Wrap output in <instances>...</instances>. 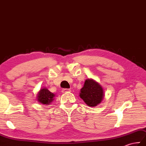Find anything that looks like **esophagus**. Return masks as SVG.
<instances>
[{"label": "esophagus", "mask_w": 146, "mask_h": 146, "mask_svg": "<svg viewBox=\"0 0 146 146\" xmlns=\"http://www.w3.org/2000/svg\"><path fill=\"white\" fill-rule=\"evenodd\" d=\"M70 89H63L62 90V92L63 93H66V92H70Z\"/></svg>", "instance_id": "esophagus-1"}]
</instances>
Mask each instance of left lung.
<instances>
[{
  "label": "left lung",
  "instance_id": "8db88e82",
  "mask_svg": "<svg viewBox=\"0 0 146 146\" xmlns=\"http://www.w3.org/2000/svg\"><path fill=\"white\" fill-rule=\"evenodd\" d=\"M80 97L87 106L95 107L103 99V89L95 80L88 79L80 90Z\"/></svg>",
  "mask_w": 146,
  "mask_h": 146
}]
</instances>
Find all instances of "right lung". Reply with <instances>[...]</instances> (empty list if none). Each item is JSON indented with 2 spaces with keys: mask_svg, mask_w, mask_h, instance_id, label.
<instances>
[{
  "mask_svg": "<svg viewBox=\"0 0 146 146\" xmlns=\"http://www.w3.org/2000/svg\"><path fill=\"white\" fill-rule=\"evenodd\" d=\"M37 97V100L38 102L41 104H44L45 105H47L50 104V102L54 100L53 98L54 94L50 92L47 89L44 88L42 89H40Z\"/></svg>",
  "mask_w": 146,
  "mask_h": 146,
  "instance_id": "1",
  "label": "right lung"
}]
</instances>
